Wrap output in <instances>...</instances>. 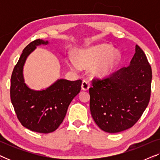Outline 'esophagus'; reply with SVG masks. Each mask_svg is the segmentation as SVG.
<instances>
[{"label": "esophagus", "mask_w": 160, "mask_h": 160, "mask_svg": "<svg viewBox=\"0 0 160 160\" xmlns=\"http://www.w3.org/2000/svg\"><path fill=\"white\" fill-rule=\"evenodd\" d=\"M89 82H87L86 80H84L82 82V88L83 90H88L89 88Z\"/></svg>", "instance_id": "obj_1"}]
</instances>
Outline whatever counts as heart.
Wrapping results in <instances>:
<instances>
[{
  "mask_svg": "<svg viewBox=\"0 0 160 160\" xmlns=\"http://www.w3.org/2000/svg\"><path fill=\"white\" fill-rule=\"evenodd\" d=\"M119 52L113 51L111 46L101 44L82 50L78 54V61L69 55L67 61L70 67L74 70L83 66H89L100 62L94 68L93 72L99 76H105L113 71L120 60Z\"/></svg>",
  "mask_w": 160,
  "mask_h": 160,
  "instance_id": "b5f03b06",
  "label": "heart"
}]
</instances>
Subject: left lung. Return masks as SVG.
I'll return each instance as SVG.
<instances>
[{
  "label": "left lung",
  "instance_id": "obj_1",
  "mask_svg": "<svg viewBox=\"0 0 160 160\" xmlns=\"http://www.w3.org/2000/svg\"><path fill=\"white\" fill-rule=\"evenodd\" d=\"M152 78V68L138 45L130 65L102 78H94L89 107L98 126L109 133L132 128L149 102Z\"/></svg>",
  "mask_w": 160,
  "mask_h": 160
}]
</instances>
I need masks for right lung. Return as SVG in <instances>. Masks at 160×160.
Here are the masks:
<instances>
[{
	"label": "right lung",
	"instance_id": "obj_1",
	"mask_svg": "<svg viewBox=\"0 0 160 160\" xmlns=\"http://www.w3.org/2000/svg\"><path fill=\"white\" fill-rule=\"evenodd\" d=\"M48 41L36 39L23 49L11 78L10 97L22 125L40 133L55 131L66 115L70 103L79 93L82 81L60 79L45 90L34 91L26 86L22 68L26 58L36 46Z\"/></svg>",
	"mask_w": 160,
	"mask_h": 160
}]
</instances>
